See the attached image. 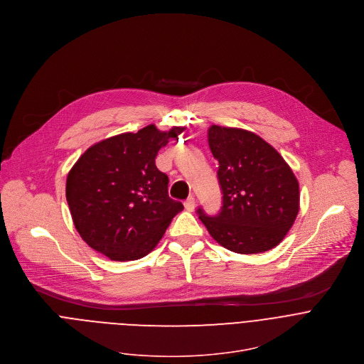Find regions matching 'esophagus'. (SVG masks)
Segmentation results:
<instances>
[{
  "label": "esophagus",
  "mask_w": 364,
  "mask_h": 364,
  "mask_svg": "<svg viewBox=\"0 0 364 364\" xmlns=\"http://www.w3.org/2000/svg\"><path fill=\"white\" fill-rule=\"evenodd\" d=\"M184 208L187 211H190V213H193L196 210V200H194V197H190V198H187L184 201Z\"/></svg>",
  "instance_id": "34e87169"
}]
</instances>
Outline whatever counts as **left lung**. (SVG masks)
<instances>
[{"label": "left lung", "mask_w": 364, "mask_h": 364, "mask_svg": "<svg viewBox=\"0 0 364 364\" xmlns=\"http://www.w3.org/2000/svg\"><path fill=\"white\" fill-rule=\"evenodd\" d=\"M208 146L218 161L221 213L200 220L224 248L244 255L275 248L299 213V183L289 164L258 134L211 124Z\"/></svg>", "instance_id": "8db88e82"}]
</instances>
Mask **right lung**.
Returning <instances> with one entry per match:
<instances>
[{
    "label": "right lung",
    "instance_id": "obj_1",
    "mask_svg": "<svg viewBox=\"0 0 364 364\" xmlns=\"http://www.w3.org/2000/svg\"><path fill=\"white\" fill-rule=\"evenodd\" d=\"M186 127L149 124L90 146L66 177V200L80 238L112 261L150 254L184 208L168 197V177L156 167L159 150Z\"/></svg>",
    "mask_w": 364,
    "mask_h": 364
}]
</instances>
